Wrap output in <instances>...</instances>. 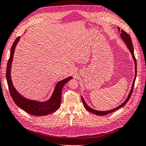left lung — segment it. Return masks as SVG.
<instances>
[{
  "instance_id": "obj_1",
  "label": "left lung",
  "mask_w": 146,
  "mask_h": 146,
  "mask_svg": "<svg viewBox=\"0 0 146 146\" xmlns=\"http://www.w3.org/2000/svg\"><path fill=\"white\" fill-rule=\"evenodd\" d=\"M119 30H120V27H119ZM120 35H121V38L123 39V40H124V42H125V44H127V46L128 49L129 50V51H130V52L132 54L133 56V58L134 59V61H135V79H134V81H133V85H132V88L131 89V91L130 92H129V94H128V98H127V100H125V101L123 102V103H122L121 105H120L119 106H118V107H117L116 108L113 109H112L111 110V111H96V110H94V109H92L91 108L88 107V106L86 104V102L84 100V98H83L82 96H81V99L82 100V102H83V104H84V106L85 109L87 110L88 111L92 112L94 114H95V115H99V116H101V115H108V114L109 113H111V112H113L114 111H117V110H118L119 109L123 107V106H124L127 103V102L129 101V98H130L131 94H132V93H133V88H134V86H135V80H136V73H137V70H136V67H137V63H136V58L135 56V54H134V49H133V44H132V41H131V37L129 36V35L127 33H126L125 31L123 29L121 30V34H120Z\"/></svg>"
}]
</instances>
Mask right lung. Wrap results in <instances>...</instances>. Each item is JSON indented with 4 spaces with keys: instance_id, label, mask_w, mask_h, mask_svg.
Returning <instances> with one entry per match:
<instances>
[{
    "instance_id": "add662e5",
    "label": "right lung",
    "mask_w": 146,
    "mask_h": 146,
    "mask_svg": "<svg viewBox=\"0 0 146 146\" xmlns=\"http://www.w3.org/2000/svg\"><path fill=\"white\" fill-rule=\"evenodd\" d=\"M19 38H20V36L16 38L12 46H11L10 58L7 62L6 78L10 95L15 102V104L27 113L35 116L46 115L48 114L57 111L58 108H60L61 101V91L62 87L67 82L71 79L72 77H69L65 78L64 80L58 82L56 86H55L54 91L53 93V95L52 96V98H50V100L47 101L46 102H40L29 100L23 97L21 94H19L16 91L15 88L13 86L10 77V68L11 62H12L13 60L14 50L16 45H17V43L19 40Z\"/></svg>"
}]
</instances>
